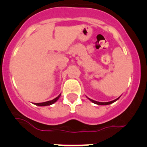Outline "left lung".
<instances>
[{
	"label": "left lung",
	"mask_w": 147,
	"mask_h": 147,
	"mask_svg": "<svg viewBox=\"0 0 147 147\" xmlns=\"http://www.w3.org/2000/svg\"><path fill=\"white\" fill-rule=\"evenodd\" d=\"M119 98V97L118 98H116V99L113 100V101H111V102H96V101H94V100L93 99H90V98H89L90 101H91L94 104H96V105H110V104L113 103V102H115L116 100H118Z\"/></svg>",
	"instance_id": "obj_1"
}]
</instances>
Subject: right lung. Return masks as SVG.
Segmentation results:
<instances>
[{"mask_svg":"<svg viewBox=\"0 0 147 147\" xmlns=\"http://www.w3.org/2000/svg\"><path fill=\"white\" fill-rule=\"evenodd\" d=\"M61 94H59L57 98H54L53 100H51V101H48V102H42V103H34V105H37V106H48V105H51L54 104V102H56L59 99V98L60 97Z\"/></svg>","mask_w":147,"mask_h":147,"instance_id":"add662e5","label":"right lung"}]
</instances>
